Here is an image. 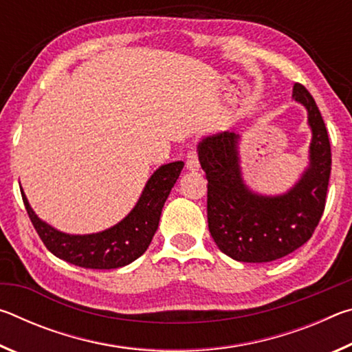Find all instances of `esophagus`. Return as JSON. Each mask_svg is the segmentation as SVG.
<instances>
[{
    "label": "esophagus",
    "instance_id": "obj_1",
    "mask_svg": "<svg viewBox=\"0 0 352 352\" xmlns=\"http://www.w3.org/2000/svg\"><path fill=\"white\" fill-rule=\"evenodd\" d=\"M200 168V163H199V157H197V152L194 151H189L186 155V169L190 172H195L199 170Z\"/></svg>",
    "mask_w": 352,
    "mask_h": 352
}]
</instances>
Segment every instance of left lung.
Listing matches in <instances>:
<instances>
[{"instance_id": "obj_1", "label": "left lung", "mask_w": 352, "mask_h": 352, "mask_svg": "<svg viewBox=\"0 0 352 352\" xmlns=\"http://www.w3.org/2000/svg\"><path fill=\"white\" fill-rule=\"evenodd\" d=\"M307 111L312 132L309 164L283 194L256 192L242 177L241 135L201 138L199 162L208 180V228L220 252L241 262H272L306 243L324 211L331 175V144L323 118L301 83L292 93Z\"/></svg>"}]
</instances>
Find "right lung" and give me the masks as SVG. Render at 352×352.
<instances>
[{
  "label": "right lung",
  "instance_id": "1",
  "mask_svg": "<svg viewBox=\"0 0 352 352\" xmlns=\"http://www.w3.org/2000/svg\"><path fill=\"white\" fill-rule=\"evenodd\" d=\"M183 166V162L160 166L147 180L132 211L121 222L99 233H63L35 214L23 188L21 195L29 219L37 230L40 239L58 259L83 269H119L138 259L151 245L152 237L158 230L164 201L168 200L170 189L180 177Z\"/></svg>",
  "mask_w": 352,
  "mask_h": 352
}]
</instances>
